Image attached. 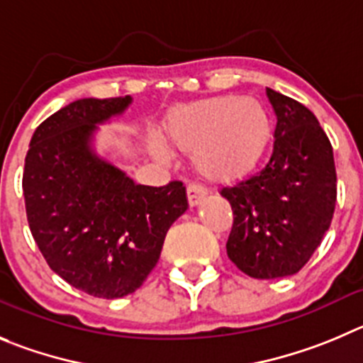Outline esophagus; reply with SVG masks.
<instances>
[{"instance_id": "obj_1", "label": "esophagus", "mask_w": 363, "mask_h": 363, "mask_svg": "<svg viewBox=\"0 0 363 363\" xmlns=\"http://www.w3.org/2000/svg\"><path fill=\"white\" fill-rule=\"evenodd\" d=\"M208 197V189L201 184H189L188 186V202L189 206H199L204 199Z\"/></svg>"}]
</instances>
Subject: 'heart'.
I'll return each instance as SVG.
<instances>
[{"mask_svg":"<svg viewBox=\"0 0 363 363\" xmlns=\"http://www.w3.org/2000/svg\"><path fill=\"white\" fill-rule=\"evenodd\" d=\"M174 147L191 154L193 164L213 181H233L258 164L269 147L272 121L265 105L250 96H218L175 111L166 123ZM150 150L159 161L170 152L154 138Z\"/></svg>","mask_w":363,"mask_h":363,"instance_id":"b5f03b06","label":"heart"}]
</instances>
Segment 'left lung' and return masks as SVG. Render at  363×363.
<instances>
[{
  "label": "left lung",
  "instance_id": "left-lung-1",
  "mask_svg": "<svg viewBox=\"0 0 363 363\" xmlns=\"http://www.w3.org/2000/svg\"><path fill=\"white\" fill-rule=\"evenodd\" d=\"M277 123L258 174L222 188L233 208L228 256L256 279L297 274L330 229L337 202L333 148L308 107L267 89Z\"/></svg>",
  "mask_w": 363,
  "mask_h": 363
}]
</instances>
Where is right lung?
<instances>
[{
    "instance_id": "add662e5",
    "label": "right lung",
    "mask_w": 363,
    "mask_h": 363,
    "mask_svg": "<svg viewBox=\"0 0 363 363\" xmlns=\"http://www.w3.org/2000/svg\"><path fill=\"white\" fill-rule=\"evenodd\" d=\"M130 96L82 98L35 128L23 172L26 218L50 269L93 297L140 289L172 223L188 209L182 182L135 184L93 148L98 125Z\"/></svg>"
}]
</instances>
